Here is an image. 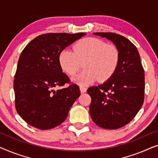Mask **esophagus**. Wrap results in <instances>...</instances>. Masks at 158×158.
Masks as SVG:
<instances>
[{
    "mask_svg": "<svg viewBox=\"0 0 158 158\" xmlns=\"http://www.w3.org/2000/svg\"><path fill=\"white\" fill-rule=\"evenodd\" d=\"M80 90H81V93H85L87 90V88L84 87V86H80Z\"/></svg>",
    "mask_w": 158,
    "mask_h": 158,
    "instance_id": "esophagus-1",
    "label": "esophagus"
}]
</instances>
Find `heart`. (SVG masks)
I'll return each instance as SVG.
<instances>
[{"label": "heart", "mask_w": 158, "mask_h": 158, "mask_svg": "<svg viewBox=\"0 0 158 158\" xmlns=\"http://www.w3.org/2000/svg\"><path fill=\"white\" fill-rule=\"evenodd\" d=\"M120 61L118 49L103 40L88 37L80 40L73 47V51L64 49L58 56V62L63 72L74 75L78 71L81 62H84L85 70L73 78L81 86L95 82L107 81L114 75Z\"/></svg>", "instance_id": "obj_1"}]
</instances>
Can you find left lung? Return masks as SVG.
I'll list each match as a JSON object with an SVG mask.
<instances>
[{
  "instance_id": "1",
  "label": "left lung",
  "mask_w": 158,
  "mask_h": 158,
  "mask_svg": "<svg viewBox=\"0 0 158 158\" xmlns=\"http://www.w3.org/2000/svg\"><path fill=\"white\" fill-rule=\"evenodd\" d=\"M94 34L114 43L119 51L120 61L111 78L87 90L91 97L90 115L101 128L116 129L130 122L143 104L144 69L137 47L124 36L103 32Z\"/></svg>"
}]
</instances>
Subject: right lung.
Returning <instances> with one entry per match:
<instances>
[{"label": "right lung", "instance_id": "1", "mask_svg": "<svg viewBox=\"0 0 158 158\" xmlns=\"http://www.w3.org/2000/svg\"><path fill=\"white\" fill-rule=\"evenodd\" d=\"M85 33L45 34L27 45L19 57L14 89L19 116L35 128L49 129L61 124L81 95L78 85L55 90L70 79L62 73L58 56Z\"/></svg>", "mask_w": 158, "mask_h": 158}]
</instances>
